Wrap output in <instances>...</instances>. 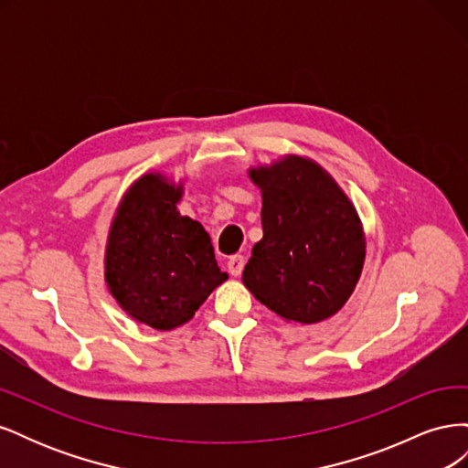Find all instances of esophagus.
Here are the masks:
<instances>
[{
	"mask_svg": "<svg viewBox=\"0 0 468 468\" xmlns=\"http://www.w3.org/2000/svg\"><path fill=\"white\" fill-rule=\"evenodd\" d=\"M244 256H232L229 260V271L234 275V277H239L244 271Z\"/></svg>",
	"mask_w": 468,
	"mask_h": 468,
	"instance_id": "1",
	"label": "esophagus"
}]
</instances>
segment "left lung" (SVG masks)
<instances>
[{
	"label": "left lung",
	"instance_id": "8db88e82",
	"mask_svg": "<svg viewBox=\"0 0 468 468\" xmlns=\"http://www.w3.org/2000/svg\"><path fill=\"white\" fill-rule=\"evenodd\" d=\"M261 189L263 238L242 281L282 320L316 324L347 303L365 263L357 210L322 165L282 155L250 169Z\"/></svg>",
	"mask_w": 468,
	"mask_h": 468
}]
</instances>
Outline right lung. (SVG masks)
Returning <instances> with one entry per match:
<instances>
[{
	"label": "right lung",
	"instance_id": "right-lung-1",
	"mask_svg": "<svg viewBox=\"0 0 468 468\" xmlns=\"http://www.w3.org/2000/svg\"><path fill=\"white\" fill-rule=\"evenodd\" d=\"M183 183L144 174L122 195L105 250V282L119 306L154 330L189 322L229 273L201 222L181 217Z\"/></svg>",
	"mask_w": 468,
	"mask_h": 468
}]
</instances>
